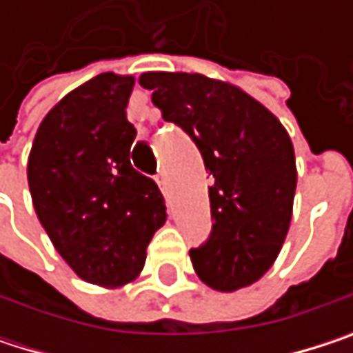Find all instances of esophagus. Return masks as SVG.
<instances>
[{"label": "esophagus", "instance_id": "34e87169", "mask_svg": "<svg viewBox=\"0 0 353 353\" xmlns=\"http://www.w3.org/2000/svg\"><path fill=\"white\" fill-rule=\"evenodd\" d=\"M155 181H157V185H159V190H161V192H165V190H168V179H165L163 174H159V176L155 177Z\"/></svg>", "mask_w": 353, "mask_h": 353}]
</instances>
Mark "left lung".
Listing matches in <instances>:
<instances>
[{
  "mask_svg": "<svg viewBox=\"0 0 353 353\" xmlns=\"http://www.w3.org/2000/svg\"><path fill=\"white\" fill-rule=\"evenodd\" d=\"M168 122L181 126L214 177L208 243L190 251L198 278L219 292L257 282L276 261L292 221L296 159L282 122L241 88L200 73L139 77Z\"/></svg>",
  "mask_w": 353,
  "mask_h": 353,
  "instance_id": "obj_1",
  "label": "left lung"
}]
</instances>
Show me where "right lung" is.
<instances>
[{
    "mask_svg": "<svg viewBox=\"0 0 353 353\" xmlns=\"http://www.w3.org/2000/svg\"><path fill=\"white\" fill-rule=\"evenodd\" d=\"M132 88V75L110 71L71 90L42 118L26 170L54 249L81 280L104 288L139 278L151 237L168 221L157 183L130 165Z\"/></svg>",
    "mask_w": 353,
    "mask_h": 353,
    "instance_id": "right-lung-1",
    "label": "right lung"
}]
</instances>
